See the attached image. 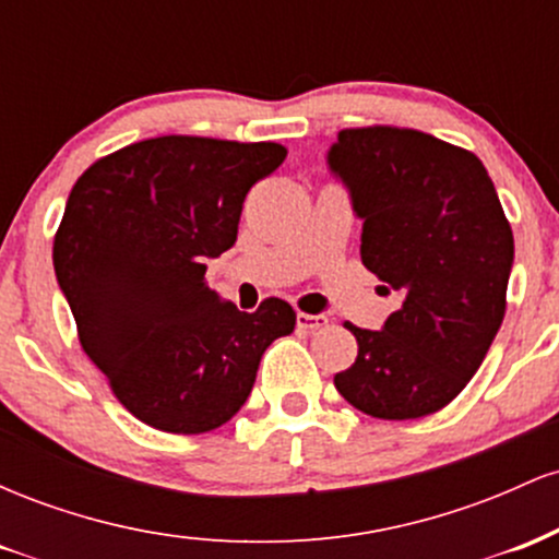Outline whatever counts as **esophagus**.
Instances as JSON below:
<instances>
[{
    "label": "esophagus",
    "mask_w": 559,
    "mask_h": 559,
    "mask_svg": "<svg viewBox=\"0 0 559 559\" xmlns=\"http://www.w3.org/2000/svg\"><path fill=\"white\" fill-rule=\"evenodd\" d=\"M297 325L305 331H318V329H323V325H329V318L310 316V312H297Z\"/></svg>",
    "instance_id": "1"
}]
</instances>
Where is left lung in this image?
I'll return each mask as SVG.
<instances>
[{"instance_id":"8db88e82","label":"left lung","mask_w":559,"mask_h":559,"mask_svg":"<svg viewBox=\"0 0 559 559\" xmlns=\"http://www.w3.org/2000/svg\"><path fill=\"white\" fill-rule=\"evenodd\" d=\"M362 221V265L400 294L381 331L344 323L357 360L333 376L352 407L413 420L447 407L504 318L515 241L473 152L413 128H346L329 150Z\"/></svg>"}]
</instances>
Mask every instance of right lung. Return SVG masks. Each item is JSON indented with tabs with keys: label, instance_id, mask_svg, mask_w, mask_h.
<instances>
[{
	"label": "right lung",
	"instance_id": "obj_1",
	"mask_svg": "<svg viewBox=\"0 0 559 559\" xmlns=\"http://www.w3.org/2000/svg\"><path fill=\"white\" fill-rule=\"evenodd\" d=\"M284 159L273 141L159 136L96 159L70 191L57 284L83 352L157 431L228 423L267 346L297 325L284 299L241 312L204 284V260L234 247L249 189Z\"/></svg>",
	"mask_w": 559,
	"mask_h": 559
}]
</instances>
